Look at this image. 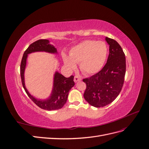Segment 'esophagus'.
<instances>
[{
	"instance_id": "34e87169",
	"label": "esophagus",
	"mask_w": 149,
	"mask_h": 149,
	"mask_svg": "<svg viewBox=\"0 0 149 149\" xmlns=\"http://www.w3.org/2000/svg\"><path fill=\"white\" fill-rule=\"evenodd\" d=\"M81 80V78L79 76H74V81L75 82V83H76V82H78V81H80Z\"/></svg>"
}]
</instances>
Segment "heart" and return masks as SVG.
I'll use <instances>...</instances> for the list:
<instances>
[{"label": "heart", "instance_id": "obj_1", "mask_svg": "<svg viewBox=\"0 0 149 149\" xmlns=\"http://www.w3.org/2000/svg\"><path fill=\"white\" fill-rule=\"evenodd\" d=\"M108 48L102 41L86 40L71 49L70 57L64 55L63 61L69 69L73 70L79 63L80 70L86 74L100 71L107 59Z\"/></svg>", "mask_w": 149, "mask_h": 149}]
</instances>
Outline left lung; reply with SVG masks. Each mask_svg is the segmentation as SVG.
<instances>
[{
	"label": "left lung",
	"instance_id": "left-lung-1",
	"mask_svg": "<svg viewBox=\"0 0 149 149\" xmlns=\"http://www.w3.org/2000/svg\"><path fill=\"white\" fill-rule=\"evenodd\" d=\"M109 54L103 68L90 78L83 79L86 84L84 97L90 105L101 107L109 104L118 96L123 86L126 64L125 54L116 40L106 37Z\"/></svg>",
	"mask_w": 149,
	"mask_h": 149
}]
</instances>
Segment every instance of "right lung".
I'll use <instances>...</instances> for the list:
<instances>
[{"mask_svg": "<svg viewBox=\"0 0 149 149\" xmlns=\"http://www.w3.org/2000/svg\"><path fill=\"white\" fill-rule=\"evenodd\" d=\"M38 52H45L49 53H58L56 48L49 43L48 40L41 39L31 43L25 51L20 64V76L22 83L26 93L33 102L39 107L47 111L57 110L62 108L67 101L70 89L74 86V76L66 78L58 71L54 74L52 91L49 97L46 100L37 99L31 94L26 89L25 85L24 73L26 64V59L30 53Z\"/></svg>", "mask_w": 149, "mask_h": 149, "instance_id": "right-lung-1", "label": "right lung"}]
</instances>
